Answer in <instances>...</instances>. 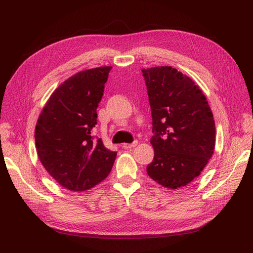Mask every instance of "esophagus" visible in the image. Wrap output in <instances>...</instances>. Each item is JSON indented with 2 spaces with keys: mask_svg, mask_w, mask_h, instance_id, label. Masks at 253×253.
<instances>
[{
  "mask_svg": "<svg viewBox=\"0 0 253 253\" xmlns=\"http://www.w3.org/2000/svg\"><path fill=\"white\" fill-rule=\"evenodd\" d=\"M137 144H138V141H134L133 143H124V144H122V148L126 149V150H128V149L135 148Z\"/></svg>",
  "mask_w": 253,
  "mask_h": 253,
  "instance_id": "esophagus-1",
  "label": "esophagus"
}]
</instances>
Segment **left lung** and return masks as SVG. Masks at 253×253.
<instances>
[{"label": "left lung", "mask_w": 253, "mask_h": 253, "mask_svg": "<svg viewBox=\"0 0 253 253\" xmlns=\"http://www.w3.org/2000/svg\"><path fill=\"white\" fill-rule=\"evenodd\" d=\"M153 119L150 177L168 189L187 186L212 157L215 122L200 86L172 66L143 68Z\"/></svg>", "instance_id": "1"}]
</instances>
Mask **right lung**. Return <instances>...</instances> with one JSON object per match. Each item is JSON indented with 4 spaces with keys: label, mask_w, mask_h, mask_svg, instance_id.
<instances>
[{
    "label": "right lung",
    "mask_w": 253,
    "mask_h": 253,
    "mask_svg": "<svg viewBox=\"0 0 253 253\" xmlns=\"http://www.w3.org/2000/svg\"><path fill=\"white\" fill-rule=\"evenodd\" d=\"M111 70L90 68L66 79L50 95L37 121L38 157L51 177L73 192L100 183L116 159V152L91 136Z\"/></svg>",
    "instance_id": "add662e5"
}]
</instances>
